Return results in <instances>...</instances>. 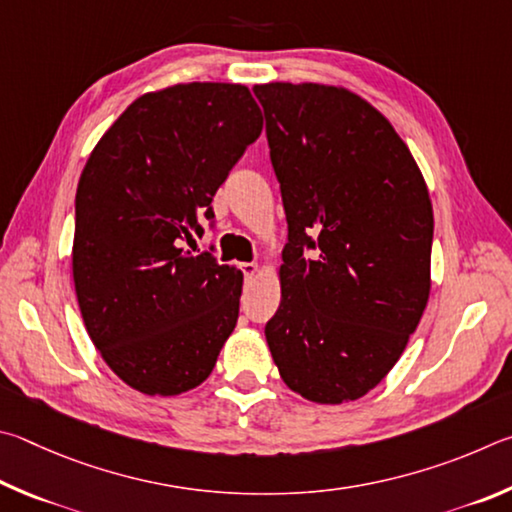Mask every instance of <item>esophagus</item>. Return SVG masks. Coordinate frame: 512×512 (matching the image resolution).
Returning a JSON list of instances; mask_svg holds the SVG:
<instances>
[{
    "label": "esophagus",
    "instance_id": "34e87169",
    "mask_svg": "<svg viewBox=\"0 0 512 512\" xmlns=\"http://www.w3.org/2000/svg\"><path fill=\"white\" fill-rule=\"evenodd\" d=\"M240 270L245 274V279H254L258 274V265L256 263H240Z\"/></svg>",
    "mask_w": 512,
    "mask_h": 512
}]
</instances>
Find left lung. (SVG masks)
<instances>
[{
    "mask_svg": "<svg viewBox=\"0 0 512 512\" xmlns=\"http://www.w3.org/2000/svg\"><path fill=\"white\" fill-rule=\"evenodd\" d=\"M254 94L288 220L267 346L292 391L342 405L382 382L425 312L427 184L393 125L348 89L267 83Z\"/></svg>",
    "mask_w": 512,
    "mask_h": 512,
    "instance_id": "left-lung-1",
    "label": "left lung"
}]
</instances>
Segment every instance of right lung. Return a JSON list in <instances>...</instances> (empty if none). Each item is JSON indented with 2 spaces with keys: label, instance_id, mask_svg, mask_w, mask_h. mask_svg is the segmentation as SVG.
I'll use <instances>...</instances> for the list:
<instances>
[{
  "label": "right lung",
  "instance_id": "add662e5",
  "mask_svg": "<svg viewBox=\"0 0 512 512\" xmlns=\"http://www.w3.org/2000/svg\"><path fill=\"white\" fill-rule=\"evenodd\" d=\"M263 114L245 85L188 83L143 94L89 155L76 191L71 267L105 364L146 396L209 378L238 321L242 272L184 242L213 227V195Z\"/></svg>",
  "mask_w": 512,
  "mask_h": 512
}]
</instances>
